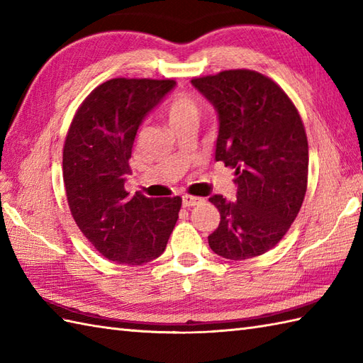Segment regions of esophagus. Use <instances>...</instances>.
Here are the masks:
<instances>
[{
	"label": "esophagus",
	"instance_id": "esophagus-1",
	"mask_svg": "<svg viewBox=\"0 0 363 363\" xmlns=\"http://www.w3.org/2000/svg\"><path fill=\"white\" fill-rule=\"evenodd\" d=\"M204 201L203 198H198V196H191V195H184L182 196V206L184 207H194L201 204Z\"/></svg>",
	"mask_w": 363,
	"mask_h": 363
}]
</instances>
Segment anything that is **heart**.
Wrapping results in <instances>:
<instances>
[{"label":"heart","mask_w":363,"mask_h":363,"mask_svg":"<svg viewBox=\"0 0 363 363\" xmlns=\"http://www.w3.org/2000/svg\"><path fill=\"white\" fill-rule=\"evenodd\" d=\"M164 112L169 126L176 129L182 125H187V123H198L199 115H201V107L191 95L177 91L167 101Z\"/></svg>","instance_id":"b5f03b06"}]
</instances>
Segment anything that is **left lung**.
<instances>
[{"label":"left lung","mask_w":363,"mask_h":363,"mask_svg":"<svg viewBox=\"0 0 363 363\" xmlns=\"http://www.w3.org/2000/svg\"><path fill=\"white\" fill-rule=\"evenodd\" d=\"M191 84L218 112L215 159L234 168L237 199L213 195L220 225L211 250L230 260L265 254L281 242L303 206L309 145L289 95L254 70H225Z\"/></svg>","instance_id":"1"}]
</instances>
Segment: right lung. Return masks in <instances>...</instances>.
Wrapping results in <instances>:
<instances>
[{"label": "right lung", "mask_w": 363, "mask_h": 363, "mask_svg": "<svg viewBox=\"0 0 363 363\" xmlns=\"http://www.w3.org/2000/svg\"><path fill=\"white\" fill-rule=\"evenodd\" d=\"M173 79H109L78 107L64 143L70 212L95 250L117 264L142 265L165 251L181 196H129V159L138 126L174 87Z\"/></svg>", "instance_id": "obj_1"}]
</instances>
